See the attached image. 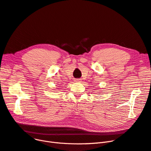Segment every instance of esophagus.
Here are the masks:
<instances>
[{"label": "esophagus", "mask_w": 151, "mask_h": 151, "mask_svg": "<svg viewBox=\"0 0 151 151\" xmlns=\"http://www.w3.org/2000/svg\"><path fill=\"white\" fill-rule=\"evenodd\" d=\"M76 81H80V80H76Z\"/></svg>", "instance_id": "esophagus-1"}]
</instances>
